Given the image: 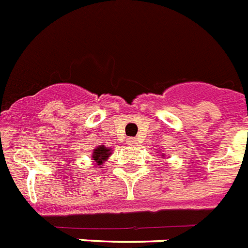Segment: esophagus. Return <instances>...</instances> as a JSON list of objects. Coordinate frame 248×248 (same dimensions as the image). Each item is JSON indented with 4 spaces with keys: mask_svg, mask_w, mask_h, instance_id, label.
Returning a JSON list of instances; mask_svg holds the SVG:
<instances>
[{
    "mask_svg": "<svg viewBox=\"0 0 248 248\" xmlns=\"http://www.w3.org/2000/svg\"><path fill=\"white\" fill-rule=\"evenodd\" d=\"M128 144L129 145H137V144H138V140H137L135 138H129L128 139Z\"/></svg>",
    "mask_w": 248,
    "mask_h": 248,
    "instance_id": "obj_1",
    "label": "esophagus"
}]
</instances>
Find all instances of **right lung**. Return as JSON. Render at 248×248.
<instances>
[{
	"mask_svg": "<svg viewBox=\"0 0 248 248\" xmlns=\"http://www.w3.org/2000/svg\"><path fill=\"white\" fill-rule=\"evenodd\" d=\"M110 154H111V150L109 148L104 147V145H99L93 152V160H94V163H96V166L100 167L109 158Z\"/></svg>",
	"mask_w": 248,
	"mask_h": 248,
	"instance_id": "obj_1",
	"label": "right lung"
}]
</instances>
